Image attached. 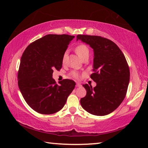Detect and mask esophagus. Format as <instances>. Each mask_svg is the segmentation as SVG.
Returning <instances> with one entry per match:
<instances>
[{
	"label": "esophagus",
	"mask_w": 148,
	"mask_h": 148,
	"mask_svg": "<svg viewBox=\"0 0 148 148\" xmlns=\"http://www.w3.org/2000/svg\"><path fill=\"white\" fill-rule=\"evenodd\" d=\"M81 84L79 83H76V87H79V86H81Z\"/></svg>",
	"instance_id": "obj_1"
}]
</instances>
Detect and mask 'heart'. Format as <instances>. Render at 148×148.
Instances as JSON below:
<instances>
[{
  "label": "heart",
  "instance_id": "b5f03b06",
  "mask_svg": "<svg viewBox=\"0 0 148 148\" xmlns=\"http://www.w3.org/2000/svg\"><path fill=\"white\" fill-rule=\"evenodd\" d=\"M75 51L76 52L78 56H79L82 60H83L85 58H88L89 54H90V49L86 45H84V44H80V45H78L76 48H75ZM66 56H67V51H65L64 53V55H63V58H62L63 62H65ZM71 75L72 77H73L74 78H75V79H79V72L76 71H72L71 72Z\"/></svg>",
  "mask_w": 148,
  "mask_h": 148
}]
</instances>
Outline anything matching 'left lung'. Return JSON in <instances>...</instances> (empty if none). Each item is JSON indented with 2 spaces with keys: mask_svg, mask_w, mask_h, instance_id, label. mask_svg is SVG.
I'll return each instance as SVG.
<instances>
[{
  "mask_svg": "<svg viewBox=\"0 0 148 148\" xmlns=\"http://www.w3.org/2000/svg\"><path fill=\"white\" fill-rule=\"evenodd\" d=\"M93 49V73L90 77L95 87L83 85L86 95L81 99L83 108L96 116L109 114L117 109L126 96L130 70L125 55L112 40L97 36L77 35Z\"/></svg>",
  "mask_w": 148,
  "mask_h": 148,
  "instance_id": "obj_1",
  "label": "left lung"
}]
</instances>
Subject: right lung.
<instances>
[{"label":"right lung","instance_id":"obj_1","mask_svg":"<svg viewBox=\"0 0 148 148\" xmlns=\"http://www.w3.org/2000/svg\"><path fill=\"white\" fill-rule=\"evenodd\" d=\"M74 38L67 34H48L32 42L21 56L18 83L27 104L42 114L59 111L65 104L76 83L64 79L56 84L54 69L62 67L63 55Z\"/></svg>","mask_w":148,"mask_h":148}]
</instances>
